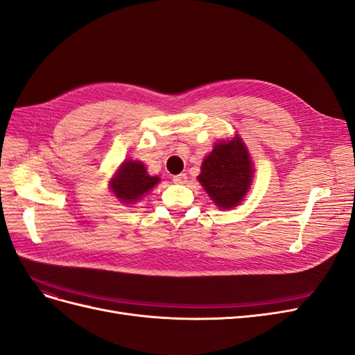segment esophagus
<instances>
[{"instance_id": "34e87169", "label": "esophagus", "mask_w": 355, "mask_h": 355, "mask_svg": "<svg viewBox=\"0 0 355 355\" xmlns=\"http://www.w3.org/2000/svg\"><path fill=\"white\" fill-rule=\"evenodd\" d=\"M171 180H173L175 184H178V185H184V184H187V182H188V176L185 173H180V175L173 176V179H171Z\"/></svg>"}]
</instances>
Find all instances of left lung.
Segmentation results:
<instances>
[{
	"instance_id": "1",
	"label": "left lung",
	"mask_w": 355,
	"mask_h": 355,
	"mask_svg": "<svg viewBox=\"0 0 355 355\" xmlns=\"http://www.w3.org/2000/svg\"><path fill=\"white\" fill-rule=\"evenodd\" d=\"M253 167L240 137L220 142L202 161L200 184L219 209H231L244 198L250 187Z\"/></svg>"
}]
</instances>
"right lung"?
I'll return each mask as SVG.
<instances>
[{"instance_id":"obj_1","label":"right lung","mask_w":355,"mask_h":355,"mask_svg":"<svg viewBox=\"0 0 355 355\" xmlns=\"http://www.w3.org/2000/svg\"><path fill=\"white\" fill-rule=\"evenodd\" d=\"M159 179L149 176L141 161H124L112 179L111 189L121 201L130 204L151 191Z\"/></svg>"}]
</instances>
